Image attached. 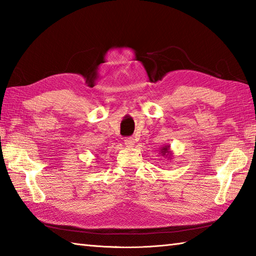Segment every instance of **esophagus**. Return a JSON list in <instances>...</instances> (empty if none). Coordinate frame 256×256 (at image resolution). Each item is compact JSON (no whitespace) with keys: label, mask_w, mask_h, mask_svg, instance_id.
I'll return each instance as SVG.
<instances>
[{"label":"esophagus","mask_w":256,"mask_h":256,"mask_svg":"<svg viewBox=\"0 0 256 256\" xmlns=\"http://www.w3.org/2000/svg\"><path fill=\"white\" fill-rule=\"evenodd\" d=\"M124 144L128 146V148H132L135 145V140L133 138H126L124 140Z\"/></svg>","instance_id":"1"}]
</instances>
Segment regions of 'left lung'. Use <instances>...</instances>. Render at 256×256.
Instances as JSON below:
<instances>
[{
  "instance_id": "8db88e82",
  "label": "left lung",
  "mask_w": 256,
  "mask_h": 256,
  "mask_svg": "<svg viewBox=\"0 0 256 256\" xmlns=\"http://www.w3.org/2000/svg\"><path fill=\"white\" fill-rule=\"evenodd\" d=\"M160 154H162V156H168V158L170 160H172V152H170V145H165V146H162V148H160Z\"/></svg>"
}]
</instances>
